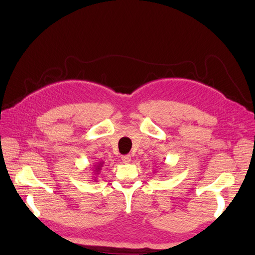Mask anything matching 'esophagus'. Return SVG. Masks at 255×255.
I'll list each match as a JSON object with an SVG mask.
<instances>
[{
  "label": "esophagus",
  "mask_w": 255,
  "mask_h": 255,
  "mask_svg": "<svg viewBox=\"0 0 255 255\" xmlns=\"http://www.w3.org/2000/svg\"><path fill=\"white\" fill-rule=\"evenodd\" d=\"M122 161L124 162V163H129V162L131 161V155H129V154L123 155L122 156Z\"/></svg>",
  "instance_id": "34e87169"
}]
</instances>
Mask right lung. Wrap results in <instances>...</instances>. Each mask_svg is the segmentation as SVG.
<instances>
[{"label": "right lung", "instance_id": "right-lung-1", "mask_svg": "<svg viewBox=\"0 0 255 255\" xmlns=\"http://www.w3.org/2000/svg\"><path fill=\"white\" fill-rule=\"evenodd\" d=\"M103 165H104V162H97L96 164H94V166H93V169H92V171H93V174H94V180H96V177H97V175L100 174V172L102 171V167H103Z\"/></svg>", "mask_w": 255, "mask_h": 255}]
</instances>
